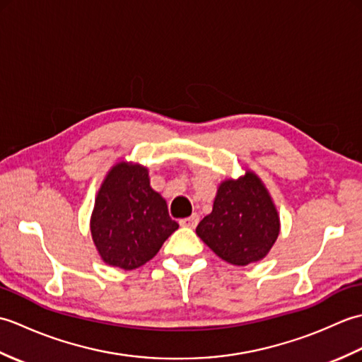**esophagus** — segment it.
I'll use <instances>...</instances> for the list:
<instances>
[{"label": "esophagus", "instance_id": "obj_1", "mask_svg": "<svg viewBox=\"0 0 362 362\" xmlns=\"http://www.w3.org/2000/svg\"><path fill=\"white\" fill-rule=\"evenodd\" d=\"M179 224H180L182 227L194 228V227L199 224V216H197V214L194 213V214H191L189 218H183V219H180V221H179Z\"/></svg>", "mask_w": 362, "mask_h": 362}]
</instances>
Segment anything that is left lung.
I'll return each mask as SVG.
<instances>
[{
	"label": "left lung",
	"instance_id": "left-lung-1",
	"mask_svg": "<svg viewBox=\"0 0 362 362\" xmlns=\"http://www.w3.org/2000/svg\"><path fill=\"white\" fill-rule=\"evenodd\" d=\"M219 258L235 266L263 259L280 233V218L259 177L245 171L219 185L213 211L196 228Z\"/></svg>",
	"mask_w": 362,
	"mask_h": 362
}]
</instances>
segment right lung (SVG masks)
I'll return each mask as SVG.
<instances>
[{"mask_svg":"<svg viewBox=\"0 0 362 362\" xmlns=\"http://www.w3.org/2000/svg\"><path fill=\"white\" fill-rule=\"evenodd\" d=\"M179 224L141 165H115L98 191L90 230L104 263L132 271L157 255Z\"/></svg>","mask_w":362,"mask_h":362,"instance_id":"add662e5","label":"right lung"}]
</instances>
